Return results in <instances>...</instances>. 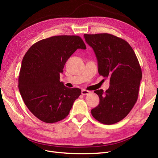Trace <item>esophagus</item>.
<instances>
[{
  "label": "esophagus",
  "instance_id": "esophagus-1",
  "mask_svg": "<svg viewBox=\"0 0 158 158\" xmlns=\"http://www.w3.org/2000/svg\"><path fill=\"white\" fill-rule=\"evenodd\" d=\"M89 93H90V92H89V91H88V90H85V89L82 90V94L83 95H88Z\"/></svg>",
  "mask_w": 158,
  "mask_h": 158
}]
</instances>
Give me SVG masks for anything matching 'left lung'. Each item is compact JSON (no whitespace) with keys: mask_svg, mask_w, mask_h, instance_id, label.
I'll return each instance as SVG.
<instances>
[{"mask_svg":"<svg viewBox=\"0 0 158 158\" xmlns=\"http://www.w3.org/2000/svg\"><path fill=\"white\" fill-rule=\"evenodd\" d=\"M84 37L97 57L99 75L110 79L106 92L94 91L99 103L91 113L99 122L113 125L125 118L137 101L142 79L139 62L131 46L120 37L109 33Z\"/></svg>","mask_w":158,"mask_h":158,"instance_id":"8db88e82","label":"left lung"}]
</instances>
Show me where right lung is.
<instances>
[{
  "label": "right lung",
  "instance_id": "right-lung-1",
  "mask_svg": "<svg viewBox=\"0 0 158 158\" xmlns=\"http://www.w3.org/2000/svg\"><path fill=\"white\" fill-rule=\"evenodd\" d=\"M78 49H86L80 37L56 35L37 41L23 56L18 88L28 109L43 122L66 118L82 92L60 82L66 62Z\"/></svg>",
  "mask_w": 158,
  "mask_h": 158
}]
</instances>
